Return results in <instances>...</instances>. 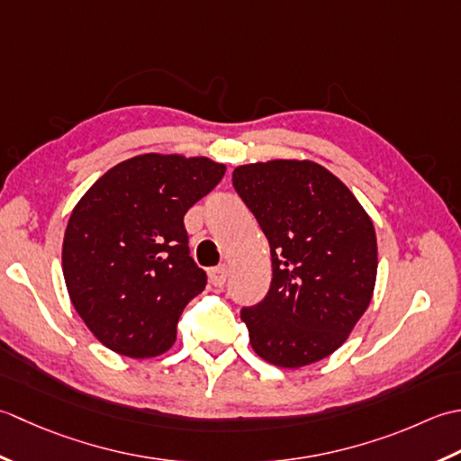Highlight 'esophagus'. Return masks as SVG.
<instances>
[{
    "mask_svg": "<svg viewBox=\"0 0 461 461\" xmlns=\"http://www.w3.org/2000/svg\"><path fill=\"white\" fill-rule=\"evenodd\" d=\"M209 278H211V285H212V286H217V288L224 286V283H227V278H229L227 267L211 268V270H209Z\"/></svg>",
    "mask_w": 461,
    "mask_h": 461,
    "instance_id": "esophagus-1",
    "label": "esophagus"
}]
</instances>
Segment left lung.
Segmentation results:
<instances>
[{"label": "left lung", "mask_w": 461, "mask_h": 461, "mask_svg": "<svg viewBox=\"0 0 461 461\" xmlns=\"http://www.w3.org/2000/svg\"><path fill=\"white\" fill-rule=\"evenodd\" d=\"M232 186L270 244L268 293L240 310L252 350L280 368L326 358L372 300L378 247L370 217L312 161L242 165Z\"/></svg>", "instance_id": "left-lung-1"}]
</instances>
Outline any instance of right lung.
<instances>
[{
  "mask_svg": "<svg viewBox=\"0 0 461 461\" xmlns=\"http://www.w3.org/2000/svg\"><path fill=\"white\" fill-rule=\"evenodd\" d=\"M227 167L204 157L139 155L103 175L75 206L63 239L71 303L109 350L153 358L175 344L185 306L206 286L185 212Z\"/></svg>",
  "mask_w": 461,
  "mask_h": 461,
  "instance_id": "add662e5",
  "label": "right lung"
}]
</instances>
